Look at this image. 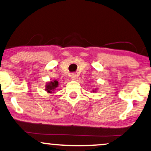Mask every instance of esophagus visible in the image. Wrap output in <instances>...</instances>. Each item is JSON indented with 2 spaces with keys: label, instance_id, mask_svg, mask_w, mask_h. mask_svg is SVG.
I'll return each instance as SVG.
<instances>
[{
  "label": "esophagus",
  "instance_id": "obj_1",
  "mask_svg": "<svg viewBox=\"0 0 151 151\" xmlns=\"http://www.w3.org/2000/svg\"><path fill=\"white\" fill-rule=\"evenodd\" d=\"M71 78L73 80H76L77 78V76L76 74H71Z\"/></svg>",
  "mask_w": 151,
  "mask_h": 151
}]
</instances>
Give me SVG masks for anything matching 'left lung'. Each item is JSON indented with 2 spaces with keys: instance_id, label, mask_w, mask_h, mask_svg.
Here are the masks:
<instances>
[{
  "instance_id": "obj_1",
  "label": "left lung",
  "mask_w": 151,
  "mask_h": 151,
  "mask_svg": "<svg viewBox=\"0 0 151 151\" xmlns=\"http://www.w3.org/2000/svg\"><path fill=\"white\" fill-rule=\"evenodd\" d=\"M92 91V92H93V93H94V92H96V89H93L92 91Z\"/></svg>"
}]
</instances>
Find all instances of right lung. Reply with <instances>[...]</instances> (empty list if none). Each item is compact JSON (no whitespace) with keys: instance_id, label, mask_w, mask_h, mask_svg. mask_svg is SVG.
I'll return each instance as SVG.
<instances>
[{"instance_id":"1","label":"right lung","mask_w":151,"mask_h":151,"mask_svg":"<svg viewBox=\"0 0 151 151\" xmlns=\"http://www.w3.org/2000/svg\"><path fill=\"white\" fill-rule=\"evenodd\" d=\"M58 81H57V80H51V81L48 82L46 85L45 91L50 93H54L55 90H56V88L58 87Z\"/></svg>"}]
</instances>
